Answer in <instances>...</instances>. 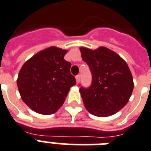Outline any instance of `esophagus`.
I'll list each match as a JSON object with an SVG mask.
<instances>
[{"instance_id": "obj_1", "label": "esophagus", "mask_w": 151, "mask_h": 151, "mask_svg": "<svg viewBox=\"0 0 151 151\" xmlns=\"http://www.w3.org/2000/svg\"><path fill=\"white\" fill-rule=\"evenodd\" d=\"M80 80H81V76L80 75H77L76 76V81H77V83H79Z\"/></svg>"}]
</instances>
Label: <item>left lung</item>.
<instances>
[{
  "label": "left lung",
  "instance_id": "8db88e82",
  "mask_svg": "<svg viewBox=\"0 0 151 151\" xmlns=\"http://www.w3.org/2000/svg\"><path fill=\"white\" fill-rule=\"evenodd\" d=\"M80 50L92 74L91 85L80 88L84 107L95 116H112L127 105L132 95L134 84L130 70L119 55L106 47Z\"/></svg>",
  "mask_w": 151,
  "mask_h": 151
}]
</instances>
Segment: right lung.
<instances>
[{
    "label": "right lung",
    "mask_w": 151,
    "mask_h": 151,
    "mask_svg": "<svg viewBox=\"0 0 151 151\" xmlns=\"http://www.w3.org/2000/svg\"><path fill=\"white\" fill-rule=\"evenodd\" d=\"M67 50L50 46L35 53L23 64L17 85L21 98L42 115L55 113L63 105L70 88L76 84L71 63L64 60Z\"/></svg>",
    "instance_id": "obj_1"
}]
</instances>
